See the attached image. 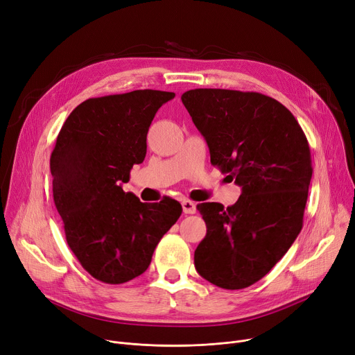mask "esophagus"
<instances>
[{"instance_id":"esophagus-1","label":"esophagus","mask_w":355,"mask_h":355,"mask_svg":"<svg viewBox=\"0 0 355 355\" xmlns=\"http://www.w3.org/2000/svg\"><path fill=\"white\" fill-rule=\"evenodd\" d=\"M181 204H182V211L185 214H194L197 211L196 204L193 201H190V200H182Z\"/></svg>"}]
</instances>
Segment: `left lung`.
I'll return each instance as SVG.
<instances>
[{
	"mask_svg": "<svg viewBox=\"0 0 355 355\" xmlns=\"http://www.w3.org/2000/svg\"><path fill=\"white\" fill-rule=\"evenodd\" d=\"M181 101L207 141L210 161L241 187L239 200L197 204L207 233L197 272L223 289L260 281L300 234L312 177L308 139L291 110L257 92L193 89Z\"/></svg>",
	"mask_w": 355,
	"mask_h": 355,
	"instance_id": "left-lung-1",
	"label": "left lung"
}]
</instances>
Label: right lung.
<instances>
[{"label": "right lung", "mask_w": 355, "mask_h": 355, "mask_svg": "<svg viewBox=\"0 0 355 355\" xmlns=\"http://www.w3.org/2000/svg\"><path fill=\"white\" fill-rule=\"evenodd\" d=\"M173 92L134 90L73 109L50 157L53 198L66 241L86 272L119 285L142 275L182 213L178 201L141 202L122 190L146 154V134Z\"/></svg>", "instance_id": "right-lung-1"}]
</instances>
